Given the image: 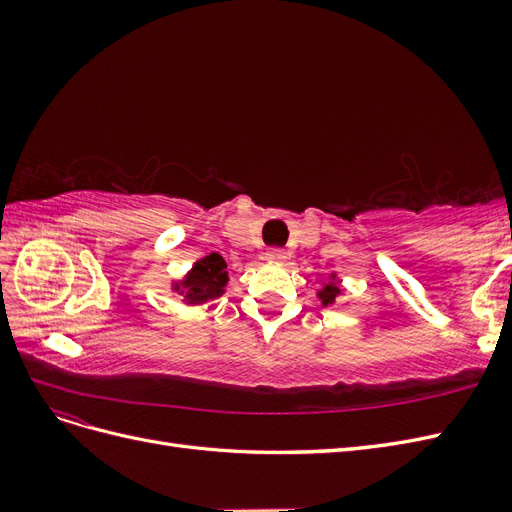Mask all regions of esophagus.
<instances>
[{
	"mask_svg": "<svg viewBox=\"0 0 512 512\" xmlns=\"http://www.w3.org/2000/svg\"><path fill=\"white\" fill-rule=\"evenodd\" d=\"M265 258L273 260V262H282V260H286V252L282 250V247H271V250H267Z\"/></svg>",
	"mask_w": 512,
	"mask_h": 512,
	"instance_id": "esophagus-1",
	"label": "esophagus"
}]
</instances>
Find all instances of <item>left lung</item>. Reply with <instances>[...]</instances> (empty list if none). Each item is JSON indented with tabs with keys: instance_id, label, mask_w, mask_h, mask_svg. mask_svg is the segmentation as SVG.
I'll return each mask as SVG.
<instances>
[{
	"instance_id": "obj_1",
	"label": "left lung",
	"mask_w": 512,
	"mask_h": 512,
	"mask_svg": "<svg viewBox=\"0 0 512 512\" xmlns=\"http://www.w3.org/2000/svg\"><path fill=\"white\" fill-rule=\"evenodd\" d=\"M331 277H335V275H331ZM339 294H342V290H339V286H337L335 282H329V284H324V286L318 290V299L322 301V305H333L335 299L339 297Z\"/></svg>"
}]
</instances>
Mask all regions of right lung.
<instances>
[{"label":"right lung","mask_w":512,"mask_h":512,"mask_svg":"<svg viewBox=\"0 0 512 512\" xmlns=\"http://www.w3.org/2000/svg\"><path fill=\"white\" fill-rule=\"evenodd\" d=\"M228 284L226 262L220 254H209L194 262L183 280L173 284V290L179 292L188 305H203L207 301L218 299L224 294Z\"/></svg>","instance_id":"obj_1"}]
</instances>
